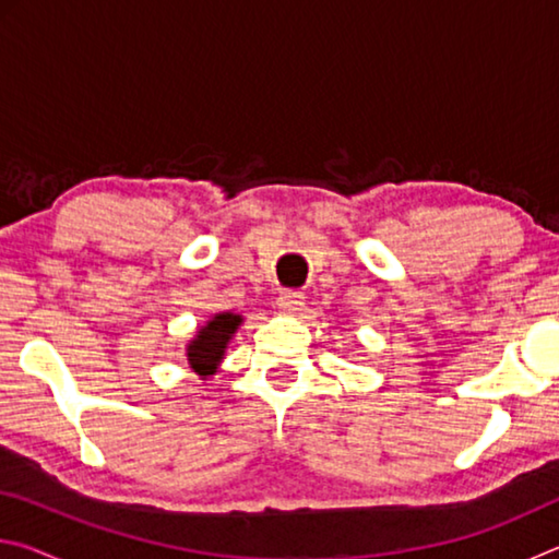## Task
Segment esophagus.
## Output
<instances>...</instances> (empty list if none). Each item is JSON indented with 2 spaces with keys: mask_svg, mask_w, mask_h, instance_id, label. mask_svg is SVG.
<instances>
[{
  "mask_svg": "<svg viewBox=\"0 0 559 559\" xmlns=\"http://www.w3.org/2000/svg\"><path fill=\"white\" fill-rule=\"evenodd\" d=\"M276 302L283 313H296V310L306 306V298H302V293H298V290H283Z\"/></svg>",
  "mask_w": 559,
  "mask_h": 559,
  "instance_id": "esophagus-1",
  "label": "esophagus"
}]
</instances>
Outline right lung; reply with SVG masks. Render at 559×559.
<instances>
[{"mask_svg": "<svg viewBox=\"0 0 559 559\" xmlns=\"http://www.w3.org/2000/svg\"><path fill=\"white\" fill-rule=\"evenodd\" d=\"M241 316L236 313H216L206 325L197 330L194 340L187 345V362L200 377H210L224 359L226 345L231 343L236 328L241 325Z\"/></svg>", "mask_w": 559, "mask_h": 559, "instance_id": "right-lung-1", "label": "right lung"}]
</instances>
